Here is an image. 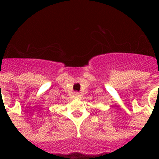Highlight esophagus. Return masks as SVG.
I'll return each mask as SVG.
<instances>
[{"label":"esophagus","instance_id":"34e87169","mask_svg":"<svg viewBox=\"0 0 159 159\" xmlns=\"http://www.w3.org/2000/svg\"><path fill=\"white\" fill-rule=\"evenodd\" d=\"M74 97H76V98H80V97H81V95H80L79 92H75L74 93Z\"/></svg>","mask_w":159,"mask_h":159}]
</instances>
